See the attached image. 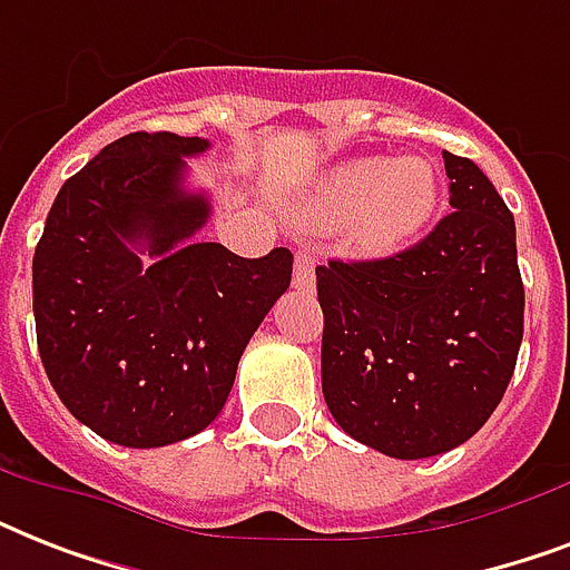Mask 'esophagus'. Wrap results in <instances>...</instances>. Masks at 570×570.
Returning <instances> with one entry per match:
<instances>
[{
	"instance_id": "esophagus-1",
	"label": "esophagus",
	"mask_w": 570,
	"mask_h": 570,
	"mask_svg": "<svg viewBox=\"0 0 570 570\" xmlns=\"http://www.w3.org/2000/svg\"><path fill=\"white\" fill-rule=\"evenodd\" d=\"M316 250L298 248L295 250V272L293 286L295 289H313V277H316Z\"/></svg>"
}]
</instances>
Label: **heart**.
<instances>
[{"label":"heart","mask_w":570,"mask_h":570,"mask_svg":"<svg viewBox=\"0 0 570 570\" xmlns=\"http://www.w3.org/2000/svg\"><path fill=\"white\" fill-rule=\"evenodd\" d=\"M441 180L420 156H364L331 168L316 180L304 218L337 224L348 218V242L361 254H390L432 222Z\"/></svg>","instance_id":"1"}]
</instances>
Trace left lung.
Wrapping results in <instances>:
<instances>
[{"mask_svg": "<svg viewBox=\"0 0 570 570\" xmlns=\"http://www.w3.org/2000/svg\"><path fill=\"white\" fill-rule=\"evenodd\" d=\"M452 213L414 248L316 268L322 393L340 429L429 459L482 429L523 340L514 218L476 163L443 150Z\"/></svg>", "mask_w": 570, "mask_h": 570, "instance_id": "1", "label": "left lung"}]
</instances>
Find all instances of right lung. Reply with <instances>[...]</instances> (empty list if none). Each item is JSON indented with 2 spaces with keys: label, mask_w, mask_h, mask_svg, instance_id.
<instances>
[{
  "label": "right lung",
  "mask_w": 570,
  "mask_h": 570,
  "mask_svg": "<svg viewBox=\"0 0 570 570\" xmlns=\"http://www.w3.org/2000/svg\"><path fill=\"white\" fill-rule=\"evenodd\" d=\"M206 138L129 132L61 186L31 259L38 352L91 432L150 450L204 432L239 357L293 277L289 248L236 257L197 242L209 200L186 189Z\"/></svg>",
  "instance_id": "add662e5"
}]
</instances>
